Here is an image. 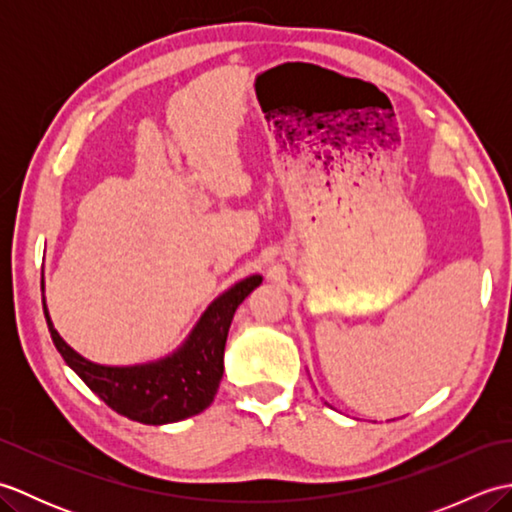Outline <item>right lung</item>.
Wrapping results in <instances>:
<instances>
[{
    "label": "right lung",
    "instance_id": "1",
    "mask_svg": "<svg viewBox=\"0 0 512 512\" xmlns=\"http://www.w3.org/2000/svg\"><path fill=\"white\" fill-rule=\"evenodd\" d=\"M262 275L237 281L202 312L187 339L167 356L138 365H101L88 361L54 330L43 297L48 330L54 345L79 378L121 416L143 424L180 422L211 405L224 374V345L233 314ZM43 290V284H41Z\"/></svg>",
    "mask_w": 512,
    "mask_h": 512
}]
</instances>
